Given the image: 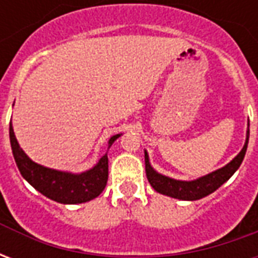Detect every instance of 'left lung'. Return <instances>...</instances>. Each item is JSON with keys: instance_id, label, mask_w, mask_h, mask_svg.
<instances>
[{"instance_id": "left-lung-1", "label": "left lung", "mask_w": 258, "mask_h": 258, "mask_svg": "<svg viewBox=\"0 0 258 258\" xmlns=\"http://www.w3.org/2000/svg\"><path fill=\"white\" fill-rule=\"evenodd\" d=\"M247 144H249V127H247V131H246V141H244L242 151L239 152L231 162L225 164L224 167L218 168L213 173L206 174L203 177H199V178L194 179V181L174 179L167 177V175L157 173L156 170L151 166L149 155L145 151L146 177H148V181L152 185V188L159 194L179 200H199L207 196V195L213 194L214 190L218 189L224 182H227L228 179L232 177L235 171L240 167V164L243 162L246 149H247Z\"/></svg>"}]
</instances>
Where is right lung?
<instances>
[{"instance_id": "right-lung-1", "label": "right lung", "mask_w": 258, "mask_h": 258, "mask_svg": "<svg viewBox=\"0 0 258 258\" xmlns=\"http://www.w3.org/2000/svg\"><path fill=\"white\" fill-rule=\"evenodd\" d=\"M120 135H113L107 142V149ZM9 140L15 162L22 177L48 199L63 205H77L95 199L105 189L107 182V153L92 168L76 174L45 167L33 162L20 148L15 137L12 123L9 124Z\"/></svg>"}]
</instances>
